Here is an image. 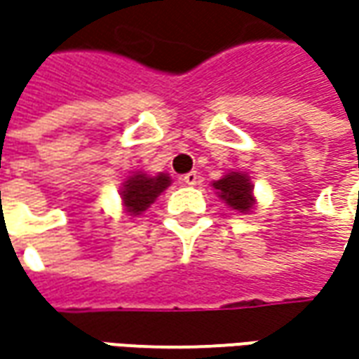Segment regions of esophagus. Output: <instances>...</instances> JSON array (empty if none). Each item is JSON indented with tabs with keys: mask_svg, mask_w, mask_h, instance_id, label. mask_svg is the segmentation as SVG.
<instances>
[{
	"mask_svg": "<svg viewBox=\"0 0 359 359\" xmlns=\"http://www.w3.org/2000/svg\"><path fill=\"white\" fill-rule=\"evenodd\" d=\"M180 180H182V184H186V186H196V184H200V175H198V172L186 173V175H182Z\"/></svg>",
	"mask_w": 359,
	"mask_h": 359,
	"instance_id": "1",
	"label": "esophagus"
}]
</instances>
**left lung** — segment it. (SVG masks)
Returning <instances> with one entry per match:
<instances>
[{
    "instance_id": "obj_1",
    "label": "left lung",
    "mask_w": 359,
    "mask_h": 359,
    "mask_svg": "<svg viewBox=\"0 0 359 359\" xmlns=\"http://www.w3.org/2000/svg\"><path fill=\"white\" fill-rule=\"evenodd\" d=\"M214 187L219 191V198L238 212H248L254 205L252 184L243 173H228L226 177L217 180Z\"/></svg>"
}]
</instances>
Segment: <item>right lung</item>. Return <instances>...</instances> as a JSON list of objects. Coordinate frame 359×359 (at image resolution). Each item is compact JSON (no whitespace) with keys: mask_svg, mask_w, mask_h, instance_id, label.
<instances>
[{"mask_svg":"<svg viewBox=\"0 0 359 359\" xmlns=\"http://www.w3.org/2000/svg\"><path fill=\"white\" fill-rule=\"evenodd\" d=\"M168 186H170V177L165 173H159L156 177L137 173V175H131L130 180L123 184L121 200H123L131 215H140L154 203V200Z\"/></svg>","mask_w":359,"mask_h":359,"instance_id":"obj_1","label":"right lung"}]
</instances>
